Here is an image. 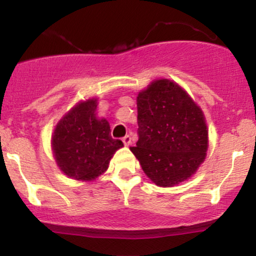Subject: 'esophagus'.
<instances>
[{
	"mask_svg": "<svg viewBox=\"0 0 256 256\" xmlns=\"http://www.w3.org/2000/svg\"><path fill=\"white\" fill-rule=\"evenodd\" d=\"M122 142H124L125 146H128L131 143V137L128 134H126L125 137H122Z\"/></svg>",
	"mask_w": 256,
	"mask_h": 256,
	"instance_id": "esophagus-1",
	"label": "esophagus"
}]
</instances>
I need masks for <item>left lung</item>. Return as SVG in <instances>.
I'll return each instance as SVG.
<instances>
[{
    "instance_id": "left-lung-1",
    "label": "left lung",
    "mask_w": 256,
    "mask_h": 256,
    "mask_svg": "<svg viewBox=\"0 0 256 256\" xmlns=\"http://www.w3.org/2000/svg\"><path fill=\"white\" fill-rule=\"evenodd\" d=\"M138 142L131 146L143 171L158 186L192 177L204 162L208 131L204 116L178 84L155 80L137 98Z\"/></svg>"
}]
</instances>
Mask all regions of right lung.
<instances>
[{
	"mask_svg": "<svg viewBox=\"0 0 256 256\" xmlns=\"http://www.w3.org/2000/svg\"><path fill=\"white\" fill-rule=\"evenodd\" d=\"M96 100L78 104L58 122L52 134V150L64 174L90 180L104 173L122 142L110 136L106 119L96 118Z\"/></svg>",
	"mask_w": 256,
	"mask_h": 256,
	"instance_id": "obj_1",
	"label": "right lung"
}]
</instances>
